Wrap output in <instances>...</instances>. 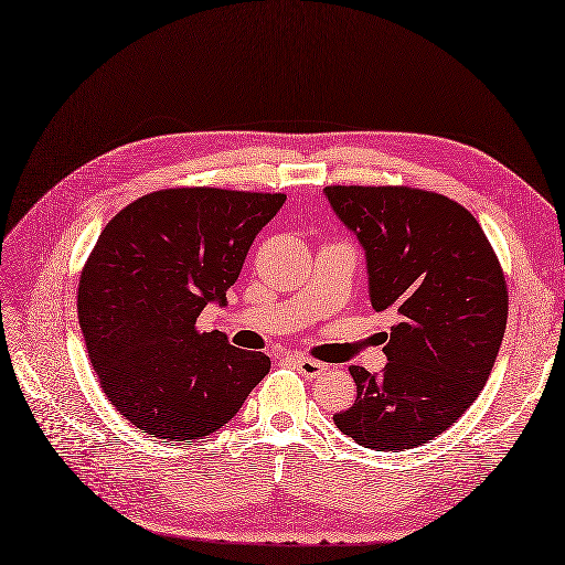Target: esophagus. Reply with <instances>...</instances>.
Wrapping results in <instances>:
<instances>
[{
	"label": "esophagus",
	"instance_id": "34e87169",
	"mask_svg": "<svg viewBox=\"0 0 565 565\" xmlns=\"http://www.w3.org/2000/svg\"><path fill=\"white\" fill-rule=\"evenodd\" d=\"M292 365L303 374V377H318V374L328 370V365H324V363L313 361V358H306V355H295Z\"/></svg>",
	"mask_w": 565,
	"mask_h": 565
}]
</instances>
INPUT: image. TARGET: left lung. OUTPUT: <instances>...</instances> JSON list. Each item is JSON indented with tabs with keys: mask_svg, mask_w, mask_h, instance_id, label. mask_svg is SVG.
<instances>
[{
	"mask_svg": "<svg viewBox=\"0 0 565 565\" xmlns=\"http://www.w3.org/2000/svg\"><path fill=\"white\" fill-rule=\"evenodd\" d=\"M324 195L365 247L374 311L396 316L386 367H349L358 396L334 424L363 448H417L490 377L509 313L502 264L473 214L440 193L328 185Z\"/></svg>",
	"mask_w": 565,
	"mask_h": 565,
	"instance_id": "1",
	"label": "left lung"
}]
</instances>
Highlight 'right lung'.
<instances>
[{"label":"right lung","instance_id":"obj_1","mask_svg":"<svg viewBox=\"0 0 565 565\" xmlns=\"http://www.w3.org/2000/svg\"><path fill=\"white\" fill-rule=\"evenodd\" d=\"M285 193L162 188L129 202L98 235L77 287L84 344L106 398L152 438L210 436L235 417L270 358L200 332L226 301L249 245Z\"/></svg>","mask_w":565,"mask_h":565}]
</instances>
